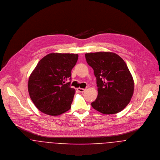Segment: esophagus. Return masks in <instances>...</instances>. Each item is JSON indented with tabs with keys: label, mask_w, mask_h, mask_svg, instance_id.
<instances>
[{
	"label": "esophagus",
	"mask_w": 160,
	"mask_h": 160,
	"mask_svg": "<svg viewBox=\"0 0 160 160\" xmlns=\"http://www.w3.org/2000/svg\"><path fill=\"white\" fill-rule=\"evenodd\" d=\"M85 89L80 88H77V91H78V92H83L85 91Z\"/></svg>",
	"instance_id": "1"
}]
</instances>
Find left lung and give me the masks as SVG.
I'll return each instance as SVG.
<instances>
[{
	"label": "left lung",
	"instance_id": "obj_1",
	"mask_svg": "<svg viewBox=\"0 0 160 160\" xmlns=\"http://www.w3.org/2000/svg\"><path fill=\"white\" fill-rule=\"evenodd\" d=\"M87 63L94 70L98 94L91 106L103 114L121 112L129 103L134 83L124 60L112 52L86 53Z\"/></svg>",
	"mask_w": 160,
	"mask_h": 160
}]
</instances>
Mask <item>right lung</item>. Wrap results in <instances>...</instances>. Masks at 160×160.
I'll return each mask as SVG.
<instances>
[{"instance_id":"add662e5","label":"right lung","mask_w":160,"mask_h":160,"mask_svg":"<svg viewBox=\"0 0 160 160\" xmlns=\"http://www.w3.org/2000/svg\"><path fill=\"white\" fill-rule=\"evenodd\" d=\"M77 54L53 53L44 56L31 73L28 91L36 107L48 115H59L71 108L75 92L70 87L71 71Z\"/></svg>"}]
</instances>
